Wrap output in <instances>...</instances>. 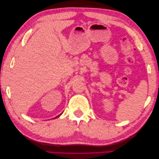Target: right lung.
Returning <instances> with one entry per match:
<instances>
[{
  "mask_svg": "<svg viewBox=\"0 0 159 159\" xmlns=\"http://www.w3.org/2000/svg\"><path fill=\"white\" fill-rule=\"evenodd\" d=\"M61 115V114H60V115H57V117H54V118H57V117H60V115Z\"/></svg>",
  "mask_w": 159,
  "mask_h": 159,
  "instance_id": "1",
  "label": "right lung"
}]
</instances>
